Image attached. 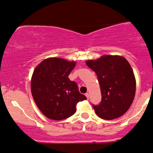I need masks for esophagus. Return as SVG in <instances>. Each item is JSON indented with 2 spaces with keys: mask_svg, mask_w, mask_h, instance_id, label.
Instances as JSON below:
<instances>
[{
  "mask_svg": "<svg viewBox=\"0 0 153 153\" xmlns=\"http://www.w3.org/2000/svg\"><path fill=\"white\" fill-rule=\"evenodd\" d=\"M85 96H86V98H87L88 99H89V94H88V93H86V94H85Z\"/></svg>",
  "mask_w": 153,
  "mask_h": 153,
  "instance_id": "esophagus-1",
  "label": "esophagus"
}]
</instances>
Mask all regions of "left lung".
I'll list each match as a JSON object with an SVG mask.
<instances>
[{
  "mask_svg": "<svg viewBox=\"0 0 153 153\" xmlns=\"http://www.w3.org/2000/svg\"><path fill=\"white\" fill-rule=\"evenodd\" d=\"M87 65L96 73L102 94L99 105H92L99 118L111 120L128 111L135 94V78L126 58L118 55H103Z\"/></svg>",
  "mask_w": 153,
  "mask_h": 153,
  "instance_id": "obj_1",
  "label": "left lung"
}]
</instances>
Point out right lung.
<instances>
[{
    "mask_svg": "<svg viewBox=\"0 0 153 153\" xmlns=\"http://www.w3.org/2000/svg\"><path fill=\"white\" fill-rule=\"evenodd\" d=\"M75 66V62L49 58L34 69L31 94L38 108L48 119H67L75 113L77 103L87 99L79 92L76 83L68 78Z\"/></svg>",
    "mask_w": 153,
    "mask_h": 153,
    "instance_id": "add662e5",
    "label": "right lung"
}]
</instances>
